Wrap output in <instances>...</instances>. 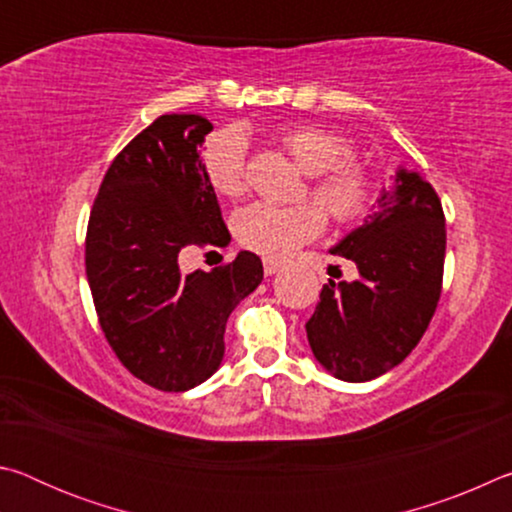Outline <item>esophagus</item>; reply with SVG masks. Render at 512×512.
<instances>
[{"instance_id":"obj_1","label":"esophagus","mask_w":512,"mask_h":512,"mask_svg":"<svg viewBox=\"0 0 512 512\" xmlns=\"http://www.w3.org/2000/svg\"><path fill=\"white\" fill-rule=\"evenodd\" d=\"M282 271V262H277V259H264V273L266 275H275Z\"/></svg>"}]
</instances>
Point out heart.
<instances>
[{
    "label": "heart",
    "mask_w": 512,
    "mask_h": 512,
    "mask_svg": "<svg viewBox=\"0 0 512 512\" xmlns=\"http://www.w3.org/2000/svg\"><path fill=\"white\" fill-rule=\"evenodd\" d=\"M298 167L311 176L309 192L318 202L291 207L253 203L232 219L237 241L268 259H284L314 241L325 230V213L336 223H352L366 214L372 201L368 169L352 160L350 137L320 126L296 124L277 133ZM207 185L223 198H239L246 189V140L237 131L210 137L201 151Z\"/></svg>",
    "instance_id": "heart-1"
}]
</instances>
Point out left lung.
<instances>
[{
  "mask_svg": "<svg viewBox=\"0 0 512 512\" xmlns=\"http://www.w3.org/2000/svg\"><path fill=\"white\" fill-rule=\"evenodd\" d=\"M391 180L377 210L332 248L357 264L359 280H329L305 325L320 366L343 381H370L409 357L443 291L447 235L436 189L406 169Z\"/></svg>",
  "mask_w": 512,
  "mask_h": 512,
  "instance_id": "obj_1",
  "label": "left lung"
}]
</instances>
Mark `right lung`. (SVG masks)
Listing matches in <instances>:
<instances>
[{
  "mask_svg": "<svg viewBox=\"0 0 512 512\" xmlns=\"http://www.w3.org/2000/svg\"><path fill=\"white\" fill-rule=\"evenodd\" d=\"M210 131L201 115H162L135 135L103 176L85 237L106 341L131 375L167 393L214 375L228 316L264 277L248 250L210 273L180 268L192 246L230 244L198 153Z\"/></svg>",
  "mask_w": 512,
  "mask_h": 512,
  "instance_id": "obj_1",
  "label": "right lung"
}]
</instances>
